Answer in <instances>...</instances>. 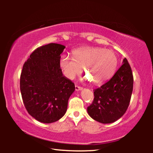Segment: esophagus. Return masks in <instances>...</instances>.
<instances>
[{"label":"esophagus","mask_w":153,"mask_h":153,"mask_svg":"<svg viewBox=\"0 0 153 153\" xmlns=\"http://www.w3.org/2000/svg\"><path fill=\"white\" fill-rule=\"evenodd\" d=\"M75 88H76V91H79V90H82V87H79L78 86H75Z\"/></svg>","instance_id":"34e87169"}]
</instances>
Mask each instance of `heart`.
Listing matches in <instances>:
<instances>
[{"label":"heart","mask_w":153,"mask_h":153,"mask_svg":"<svg viewBox=\"0 0 153 153\" xmlns=\"http://www.w3.org/2000/svg\"><path fill=\"white\" fill-rule=\"evenodd\" d=\"M74 58L62 55L59 65L67 78L73 79L84 69L87 78L101 84L110 78L117 69V56L113 51L98 47H84L74 51Z\"/></svg>","instance_id":"1"}]
</instances>
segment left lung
Instances as JSON below:
<instances>
[{"label": "left lung", "instance_id": "1", "mask_svg": "<svg viewBox=\"0 0 153 153\" xmlns=\"http://www.w3.org/2000/svg\"><path fill=\"white\" fill-rule=\"evenodd\" d=\"M133 84L132 71L125 58L114 76L94 90V100L87 108L88 115L101 123H111L119 120L128 107Z\"/></svg>", "mask_w": 153, "mask_h": 153}]
</instances>
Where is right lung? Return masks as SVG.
<instances>
[{
    "mask_svg": "<svg viewBox=\"0 0 153 153\" xmlns=\"http://www.w3.org/2000/svg\"><path fill=\"white\" fill-rule=\"evenodd\" d=\"M65 46L51 43L33 52L25 62L20 77V90L28 113L45 123L63 117L74 83L63 76L59 65Z\"/></svg>",
    "mask_w": 153,
    "mask_h": 153,
    "instance_id": "obj_1",
    "label": "right lung"
}]
</instances>
